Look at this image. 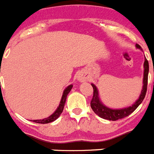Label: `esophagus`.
<instances>
[{
  "mask_svg": "<svg viewBox=\"0 0 154 154\" xmlns=\"http://www.w3.org/2000/svg\"><path fill=\"white\" fill-rule=\"evenodd\" d=\"M77 80L80 82L87 81V80H89V76L85 74V73H80L79 74H77Z\"/></svg>",
  "mask_w": 154,
  "mask_h": 154,
  "instance_id": "obj_1",
  "label": "esophagus"
}]
</instances>
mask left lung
Masks as SVG:
<instances>
[{
  "mask_svg": "<svg viewBox=\"0 0 154 154\" xmlns=\"http://www.w3.org/2000/svg\"><path fill=\"white\" fill-rule=\"evenodd\" d=\"M136 48L138 49H141V47L139 44H136ZM144 71H143V89L141 91L140 95L138 100H137L135 103L132 106H127V107L122 108V109H111V108L107 107L105 106L100 101L99 98V93L97 87L94 84H91V86L94 89V95L93 98L91 101V106L94 112L98 115L100 117L103 119L109 120H117L119 119L124 118L129 115L132 113L134 110L138 107L140 104L143 102L145 97L146 93V89H147V80H148V73H149V63L146 58L145 57L144 64Z\"/></svg>",
  "mask_w": 154,
  "mask_h": 154,
  "instance_id": "obj_1",
  "label": "left lung"
}]
</instances>
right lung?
Here are the masks:
<instances>
[{
  "mask_svg": "<svg viewBox=\"0 0 154 154\" xmlns=\"http://www.w3.org/2000/svg\"><path fill=\"white\" fill-rule=\"evenodd\" d=\"M73 85L70 84L68 87H67V88H65V90L63 91V95H62L61 100H60V104L58 106V107L57 108V110H55L54 113L53 114H51L50 117H47V118H44L43 120H32L34 123H37V124H48V123H51V122L54 121L55 120L60 117V115L61 114V113L63 110V107H64L65 102H66V99H67V94L70 93V91H71Z\"/></svg>",
  "mask_w": 154,
  "mask_h": 154,
  "instance_id": "1",
  "label": "right lung"
}]
</instances>
